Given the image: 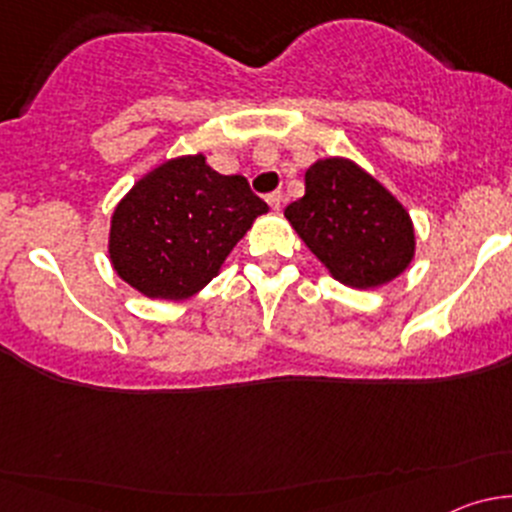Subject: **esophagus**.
<instances>
[{
	"label": "esophagus",
	"mask_w": 512,
	"mask_h": 512,
	"mask_svg": "<svg viewBox=\"0 0 512 512\" xmlns=\"http://www.w3.org/2000/svg\"><path fill=\"white\" fill-rule=\"evenodd\" d=\"M267 203H270L272 210H280L282 203H285V195H282L280 190H277V193H270L267 195Z\"/></svg>",
	"instance_id": "34e87169"
}]
</instances>
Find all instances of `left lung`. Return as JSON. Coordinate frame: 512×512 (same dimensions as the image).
Listing matches in <instances>:
<instances>
[{
  "label": "left lung",
  "instance_id": "1",
  "mask_svg": "<svg viewBox=\"0 0 512 512\" xmlns=\"http://www.w3.org/2000/svg\"><path fill=\"white\" fill-rule=\"evenodd\" d=\"M285 215L342 285H386L414 257L404 205L352 160H317L304 175V198L289 203Z\"/></svg>",
  "mask_w": 512,
  "mask_h": 512
}]
</instances>
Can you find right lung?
Returning a JSON list of instances; mask_svg holds the SVG:
<instances>
[{
    "label": "right lung",
    "instance_id": "obj_1",
    "mask_svg": "<svg viewBox=\"0 0 512 512\" xmlns=\"http://www.w3.org/2000/svg\"><path fill=\"white\" fill-rule=\"evenodd\" d=\"M267 213L242 175L203 156L168 160L138 180L111 220L113 270L153 299H188L220 272L232 247Z\"/></svg>",
    "mask_w": 512,
    "mask_h": 512
}]
</instances>
